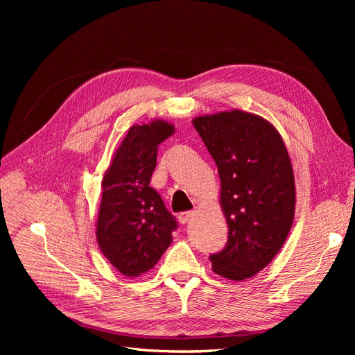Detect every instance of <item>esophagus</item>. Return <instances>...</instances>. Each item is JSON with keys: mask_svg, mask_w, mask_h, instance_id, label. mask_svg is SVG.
<instances>
[{"mask_svg": "<svg viewBox=\"0 0 355 355\" xmlns=\"http://www.w3.org/2000/svg\"><path fill=\"white\" fill-rule=\"evenodd\" d=\"M194 211H184V213H180L179 214V222L182 223V225H187L192 218H194Z\"/></svg>", "mask_w": 355, "mask_h": 355, "instance_id": "34e87169", "label": "esophagus"}]
</instances>
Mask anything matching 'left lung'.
<instances>
[{
  "instance_id": "8db88e82",
  "label": "left lung",
  "mask_w": 355,
  "mask_h": 355,
  "mask_svg": "<svg viewBox=\"0 0 355 355\" xmlns=\"http://www.w3.org/2000/svg\"><path fill=\"white\" fill-rule=\"evenodd\" d=\"M218 166L228 243L211 270L232 282L256 275L283 247L295 218L296 188L283 137L265 118L240 110L196 116Z\"/></svg>"
}]
</instances>
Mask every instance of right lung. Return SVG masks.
<instances>
[{
    "label": "right lung",
    "mask_w": 355,
    "mask_h": 355,
    "mask_svg": "<svg viewBox=\"0 0 355 355\" xmlns=\"http://www.w3.org/2000/svg\"><path fill=\"white\" fill-rule=\"evenodd\" d=\"M173 133L175 125L164 120L132 125L103 175L96 240L125 277L153 270L178 228L163 198L149 187L158 145Z\"/></svg>",
    "instance_id": "right-lung-1"
}]
</instances>
